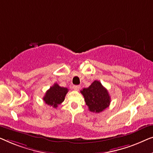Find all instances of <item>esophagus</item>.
<instances>
[{
  "label": "esophagus",
  "instance_id": "34e87169",
  "mask_svg": "<svg viewBox=\"0 0 153 153\" xmlns=\"http://www.w3.org/2000/svg\"><path fill=\"white\" fill-rule=\"evenodd\" d=\"M73 89L74 90H76V91H78V90L80 89V86L79 85H74V87H73Z\"/></svg>",
  "mask_w": 153,
  "mask_h": 153
}]
</instances>
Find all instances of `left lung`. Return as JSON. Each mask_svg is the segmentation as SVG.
<instances>
[{
	"instance_id": "left-lung-1",
	"label": "left lung",
	"mask_w": 153,
	"mask_h": 153,
	"mask_svg": "<svg viewBox=\"0 0 153 153\" xmlns=\"http://www.w3.org/2000/svg\"><path fill=\"white\" fill-rule=\"evenodd\" d=\"M80 92L91 112L100 113L110 104L111 98L108 91L99 81L95 80L89 87L84 88Z\"/></svg>"
}]
</instances>
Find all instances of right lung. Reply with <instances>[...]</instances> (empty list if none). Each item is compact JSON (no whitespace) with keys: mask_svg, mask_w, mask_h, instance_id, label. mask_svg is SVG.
Wrapping results in <instances>:
<instances>
[{"mask_svg":"<svg viewBox=\"0 0 153 153\" xmlns=\"http://www.w3.org/2000/svg\"><path fill=\"white\" fill-rule=\"evenodd\" d=\"M68 91L67 88L62 87L57 83H55L54 85L46 91L43 100L46 104L56 108L64 100Z\"/></svg>","mask_w":153,"mask_h":153,"instance_id":"add662e5","label":"right lung"}]
</instances>
